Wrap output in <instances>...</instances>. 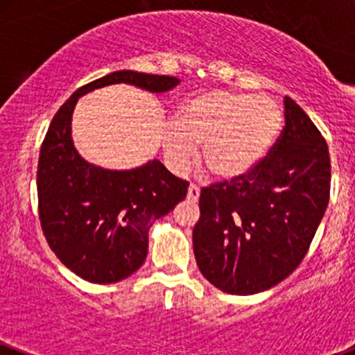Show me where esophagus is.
<instances>
[{
    "mask_svg": "<svg viewBox=\"0 0 355 355\" xmlns=\"http://www.w3.org/2000/svg\"><path fill=\"white\" fill-rule=\"evenodd\" d=\"M198 197H200V189H198L197 185H190L189 187V193H187V198H189L190 202H197Z\"/></svg>",
    "mask_w": 355,
    "mask_h": 355,
    "instance_id": "1",
    "label": "esophagus"
}]
</instances>
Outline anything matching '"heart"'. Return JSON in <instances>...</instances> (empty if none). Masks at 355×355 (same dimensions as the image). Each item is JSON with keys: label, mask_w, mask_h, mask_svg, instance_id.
<instances>
[{"label": "heart", "mask_w": 355, "mask_h": 355, "mask_svg": "<svg viewBox=\"0 0 355 355\" xmlns=\"http://www.w3.org/2000/svg\"><path fill=\"white\" fill-rule=\"evenodd\" d=\"M283 126V109L270 96L202 92L182 107L163 131V153L184 173L202 145L200 158L219 178L243 177L270 153Z\"/></svg>", "instance_id": "obj_1"}]
</instances>
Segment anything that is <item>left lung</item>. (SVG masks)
<instances>
[{
  "instance_id": "obj_1",
  "label": "left lung",
  "mask_w": 355,
  "mask_h": 355,
  "mask_svg": "<svg viewBox=\"0 0 355 355\" xmlns=\"http://www.w3.org/2000/svg\"><path fill=\"white\" fill-rule=\"evenodd\" d=\"M285 130L251 173L200 190L193 254L204 278L231 295L278 285L302 263L330 196L329 146L285 97Z\"/></svg>"
}]
</instances>
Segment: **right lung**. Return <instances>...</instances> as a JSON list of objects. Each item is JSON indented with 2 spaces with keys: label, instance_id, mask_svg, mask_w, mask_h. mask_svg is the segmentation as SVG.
<instances>
[{
  "label": "right lung",
  "instance_id": "right-lung-1",
  "mask_svg": "<svg viewBox=\"0 0 355 355\" xmlns=\"http://www.w3.org/2000/svg\"><path fill=\"white\" fill-rule=\"evenodd\" d=\"M112 84L163 94L180 79L118 70L77 89L50 123L37 171L46 243L70 271L99 285L121 282L141 268L150 227L184 200L189 187L157 158L131 170H109L80 157L72 139L77 101Z\"/></svg>",
  "mask_w": 355,
  "mask_h": 355
}]
</instances>
